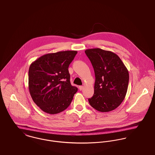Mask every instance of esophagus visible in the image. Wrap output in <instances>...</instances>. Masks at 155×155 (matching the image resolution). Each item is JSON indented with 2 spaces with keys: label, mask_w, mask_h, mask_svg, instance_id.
I'll return each instance as SVG.
<instances>
[{
  "label": "esophagus",
  "mask_w": 155,
  "mask_h": 155,
  "mask_svg": "<svg viewBox=\"0 0 155 155\" xmlns=\"http://www.w3.org/2000/svg\"><path fill=\"white\" fill-rule=\"evenodd\" d=\"M84 87L83 85H81V86H80L79 87V89H80V90H82L83 89Z\"/></svg>",
  "instance_id": "obj_1"
}]
</instances>
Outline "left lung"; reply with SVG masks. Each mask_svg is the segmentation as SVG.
<instances>
[{"label": "left lung", "instance_id": "8db88e82", "mask_svg": "<svg viewBox=\"0 0 155 155\" xmlns=\"http://www.w3.org/2000/svg\"><path fill=\"white\" fill-rule=\"evenodd\" d=\"M85 52L95 73L94 93L88 99L91 107L100 112H108L119 106L128 88L129 71L115 53L100 48L88 49Z\"/></svg>", "mask_w": 155, "mask_h": 155}]
</instances>
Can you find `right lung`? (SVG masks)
Masks as SVG:
<instances>
[{
    "label": "right lung",
    "instance_id": "add662e5",
    "mask_svg": "<svg viewBox=\"0 0 155 155\" xmlns=\"http://www.w3.org/2000/svg\"><path fill=\"white\" fill-rule=\"evenodd\" d=\"M77 51L49 53L30 65L28 88L36 104L43 111L55 114L68 107L78 88L72 86L68 67Z\"/></svg>",
    "mask_w": 155,
    "mask_h": 155
}]
</instances>
